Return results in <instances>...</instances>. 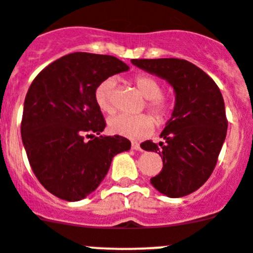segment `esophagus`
Listing matches in <instances>:
<instances>
[{"label": "esophagus", "mask_w": 253, "mask_h": 253, "mask_svg": "<svg viewBox=\"0 0 253 253\" xmlns=\"http://www.w3.org/2000/svg\"><path fill=\"white\" fill-rule=\"evenodd\" d=\"M131 147L133 148V150H136V151H140L141 150V145H140V142H137V141H132Z\"/></svg>", "instance_id": "34e87169"}]
</instances>
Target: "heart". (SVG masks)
I'll use <instances>...</instances> for the list:
<instances>
[{
  "instance_id": "1",
  "label": "heart",
  "mask_w": 253,
  "mask_h": 253,
  "mask_svg": "<svg viewBox=\"0 0 253 253\" xmlns=\"http://www.w3.org/2000/svg\"><path fill=\"white\" fill-rule=\"evenodd\" d=\"M134 84L141 93L145 96L146 107L155 116V119L162 124L169 119L172 111V102L162 94V84L152 75L142 73L134 77ZM113 88L115 80L107 79L101 82L94 91V100L98 108L105 113H112L115 111L113 102ZM155 127V122L150 115L127 116L117 115L108 120V129L112 133L128 138H140L147 136Z\"/></svg>"
}]
</instances>
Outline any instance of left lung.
<instances>
[{"label":"left lung","mask_w":253,"mask_h":253,"mask_svg":"<svg viewBox=\"0 0 253 253\" xmlns=\"http://www.w3.org/2000/svg\"><path fill=\"white\" fill-rule=\"evenodd\" d=\"M138 68L166 80L174 89L172 117L161 132L164 142H143L159 152L164 167L151 183L169 197H182L210 178L227 133L225 102L218 86L206 72L180 58L131 60Z\"/></svg>","instance_id":"obj_1"}]
</instances>
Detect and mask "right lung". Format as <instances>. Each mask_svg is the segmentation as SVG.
Masks as SVG:
<instances>
[{
	"instance_id": "add662e5",
	"label": "right lung",
	"mask_w": 253,
	"mask_h": 253,
	"mask_svg": "<svg viewBox=\"0 0 253 253\" xmlns=\"http://www.w3.org/2000/svg\"><path fill=\"white\" fill-rule=\"evenodd\" d=\"M128 68L113 56L75 52L49 63L31 84L22 142L35 176L56 197L80 201L88 196L103 181L113 156L131 148L119 134L96 136L106 121L94 100L101 82Z\"/></svg>"
}]
</instances>
